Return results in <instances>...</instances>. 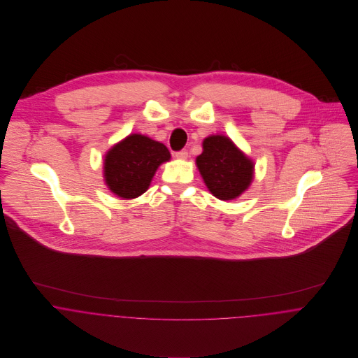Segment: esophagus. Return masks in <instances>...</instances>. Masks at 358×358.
<instances>
[{
  "label": "esophagus",
  "mask_w": 358,
  "mask_h": 358,
  "mask_svg": "<svg viewBox=\"0 0 358 358\" xmlns=\"http://www.w3.org/2000/svg\"><path fill=\"white\" fill-rule=\"evenodd\" d=\"M175 157L179 158V159H186L189 157V153L186 150H180V152H176Z\"/></svg>",
  "instance_id": "obj_1"
}]
</instances>
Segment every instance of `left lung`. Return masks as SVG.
<instances>
[{
    "label": "left lung",
    "mask_w": 358,
    "mask_h": 358,
    "mask_svg": "<svg viewBox=\"0 0 358 358\" xmlns=\"http://www.w3.org/2000/svg\"><path fill=\"white\" fill-rule=\"evenodd\" d=\"M203 149L196 164L208 190L216 199L233 200L250 187L255 165L227 136L205 138Z\"/></svg>",
    "instance_id": "obj_1"
}]
</instances>
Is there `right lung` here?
I'll return each mask as SVG.
<instances>
[{"label": "right lung", "instance_id": "right-lung-1", "mask_svg": "<svg viewBox=\"0 0 358 358\" xmlns=\"http://www.w3.org/2000/svg\"><path fill=\"white\" fill-rule=\"evenodd\" d=\"M169 158L162 143L145 135H129L104 157L106 185L118 197L136 199L149 189L157 168Z\"/></svg>", "mask_w": 358, "mask_h": 358}]
</instances>
